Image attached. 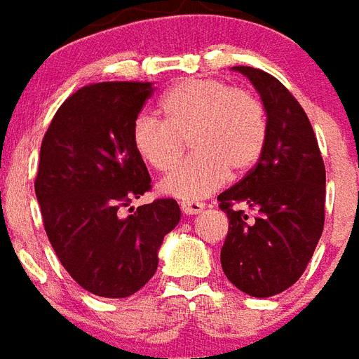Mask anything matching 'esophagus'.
Wrapping results in <instances>:
<instances>
[{
  "label": "esophagus",
  "mask_w": 359,
  "mask_h": 359,
  "mask_svg": "<svg viewBox=\"0 0 359 359\" xmlns=\"http://www.w3.org/2000/svg\"><path fill=\"white\" fill-rule=\"evenodd\" d=\"M180 206H182V212L185 215H196L204 210V204L196 201H183Z\"/></svg>",
  "instance_id": "esophagus-1"
}]
</instances>
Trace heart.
Instances as JSON below:
<instances>
[{
    "instance_id": "b5f03b06",
    "label": "heart",
    "mask_w": 359,
    "mask_h": 359,
    "mask_svg": "<svg viewBox=\"0 0 359 359\" xmlns=\"http://www.w3.org/2000/svg\"><path fill=\"white\" fill-rule=\"evenodd\" d=\"M164 121L142 115L134 123L132 144L151 168L164 172L191 138L195 155L172 168L158 183L163 195L196 201L212 195L229 174L242 176L257 164L266 144V117L252 93L225 81L189 77L161 100Z\"/></svg>"
}]
</instances>
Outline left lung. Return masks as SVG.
Here are the masks:
<instances>
[{"label":"left lung","instance_id":"1","mask_svg":"<svg viewBox=\"0 0 359 359\" xmlns=\"http://www.w3.org/2000/svg\"><path fill=\"white\" fill-rule=\"evenodd\" d=\"M252 81L266 113L263 155L217 201L229 217L221 266L252 297H272L301 278L323 231L325 168L311 121L292 93L266 72L234 66ZM256 212L248 220L242 208Z\"/></svg>","mask_w":359,"mask_h":359}]
</instances>
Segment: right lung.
Returning <instances> with one entry per match:
<instances>
[{
    "mask_svg": "<svg viewBox=\"0 0 359 359\" xmlns=\"http://www.w3.org/2000/svg\"><path fill=\"white\" fill-rule=\"evenodd\" d=\"M153 90V83L126 81L79 88L56 111L39 151L36 196L48 242L69 276L98 297L142 290L182 219L174 198L118 215L151 187L132 130Z\"/></svg>",
    "mask_w": 359,
    "mask_h": 359,
    "instance_id": "obj_1",
    "label": "right lung"
}]
</instances>
